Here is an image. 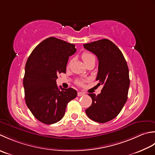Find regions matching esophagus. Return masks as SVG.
Returning <instances> with one entry per match:
<instances>
[{
  "label": "esophagus",
  "instance_id": "34e87169",
  "mask_svg": "<svg viewBox=\"0 0 155 155\" xmlns=\"http://www.w3.org/2000/svg\"><path fill=\"white\" fill-rule=\"evenodd\" d=\"M84 95H85L84 92H81V91H78V96H82Z\"/></svg>",
  "mask_w": 155,
  "mask_h": 155
}]
</instances>
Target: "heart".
Returning <instances> with one entry per match:
<instances>
[{"label": "heart", "mask_w": 155, "mask_h": 155, "mask_svg": "<svg viewBox=\"0 0 155 155\" xmlns=\"http://www.w3.org/2000/svg\"><path fill=\"white\" fill-rule=\"evenodd\" d=\"M82 57V59H83L84 61H87L88 59H90L92 58H95L94 55L93 54H91L90 53H88V52H84L83 53V54L81 55ZM85 82V80H78L76 81V84L78 85V86H82L84 85Z\"/></svg>", "instance_id": "heart-1"}]
</instances>
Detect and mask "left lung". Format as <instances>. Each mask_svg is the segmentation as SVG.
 <instances>
[{
    "label": "left lung",
    "instance_id": "1",
    "mask_svg": "<svg viewBox=\"0 0 155 155\" xmlns=\"http://www.w3.org/2000/svg\"><path fill=\"white\" fill-rule=\"evenodd\" d=\"M84 47L97 56L96 81L98 86H103L97 96L88 94L92 104L86 113L92 120L105 123L116 118L127 101L130 86L127 63L118 47L107 39L84 44Z\"/></svg>",
    "mask_w": 155,
    "mask_h": 155
}]
</instances>
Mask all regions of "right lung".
<instances>
[{
	"instance_id": "1",
	"label": "right lung",
	"mask_w": 155,
	"mask_h": 155,
	"mask_svg": "<svg viewBox=\"0 0 155 155\" xmlns=\"http://www.w3.org/2000/svg\"><path fill=\"white\" fill-rule=\"evenodd\" d=\"M75 51L74 44L49 37L33 49L27 59L23 78L25 102L43 124L61 120L68 102L77 96L73 88L60 90L56 84L58 75L66 72L69 57Z\"/></svg>"
}]
</instances>
